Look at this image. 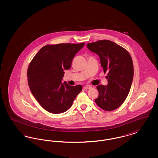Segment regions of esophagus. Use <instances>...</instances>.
Masks as SVG:
<instances>
[{
  "label": "esophagus",
  "mask_w": 158,
  "mask_h": 158,
  "mask_svg": "<svg viewBox=\"0 0 158 158\" xmlns=\"http://www.w3.org/2000/svg\"><path fill=\"white\" fill-rule=\"evenodd\" d=\"M83 88H84L85 89H89L91 88V86H89V85H86V86H84V87H83Z\"/></svg>",
  "instance_id": "34e87169"
}]
</instances>
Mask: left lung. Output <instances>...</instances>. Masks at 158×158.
I'll list each match as a JSON object with an SVG mask.
<instances>
[{
  "instance_id": "obj_1",
  "label": "left lung",
  "mask_w": 158,
  "mask_h": 158,
  "mask_svg": "<svg viewBox=\"0 0 158 158\" xmlns=\"http://www.w3.org/2000/svg\"><path fill=\"white\" fill-rule=\"evenodd\" d=\"M88 48L99 57L108 85L97 86L99 95L95 101L102 110L113 111L124 102L130 92L134 75L132 59L127 51L110 40L88 43Z\"/></svg>"
}]
</instances>
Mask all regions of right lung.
I'll list each match as a JSON object with an SVG mask.
<instances>
[{
	"label": "right lung",
	"instance_id": "add662e5",
	"mask_svg": "<svg viewBox=\"0 0 158 158\" xmlns=\"http://www.w3.org/2000/svg\"><path fill=\"white\" fill-rule=\"evenodd\" d=\"M84 45L85 43L46 45L31 61L27 72L29 87L38 103L48 112H66L82 89L81 85L73 86L61 81L64 70L71 68L76 54Z\"/></svg>",
	"mask_w": 158,
	"mask_h": 158
}]
</instances>
